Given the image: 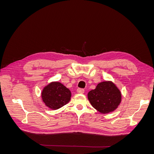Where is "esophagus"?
<instances>
[{
  "label": "esophagus",
  "mask_w": 154,
  "mask_h": 154,
  "mask_svg": "<svg viewBox=\"0 0 154 154\" xmlns=\"http://www.w3.org/2000/svg\"><path fill=\"white\" fill-rule=\"evenodd\" d=\"M77 92L78 94H83V93H84V89H83V88H78Z\"/></svg>",
  "instance_id": "esophagus-1"
}]
</instances>
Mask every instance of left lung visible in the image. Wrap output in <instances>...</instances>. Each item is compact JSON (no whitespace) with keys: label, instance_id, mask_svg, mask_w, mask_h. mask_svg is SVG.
Segmentation results:
<instances>
[{"label":"left lung","instance_id":"obj_1","mask_svg":"<svg viewBox=\"0 0 154 154\" xmlns=\"http://www.w3.org/2000/svg\"><path fill=\"white\" fill-rule=\"evenodd\" d=\"M88 100L91 105L101 114L112 112L122 102V92L112 81L97 83L94 89L88 92Z\"/></svg>","mask_w":154,"mask_h":154}]
</instances>
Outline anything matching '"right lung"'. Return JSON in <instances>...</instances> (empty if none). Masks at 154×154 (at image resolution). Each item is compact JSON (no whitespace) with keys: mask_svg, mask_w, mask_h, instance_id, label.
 Returning a JSON list of instances; mask_svg holds the SVG:
<instances>
[{"mask_svg":"<svg viewBox=\"0 0 154 154\" xmlns=\"http://www.w3.org/2000/svg\"><path fill=\"white\" fill-rule=\"evenodd\" d=\"M41 97L46 106L57 110L69 103L71 100V92L62 83L52 82L43 88Z\"/></svg>","mask_w":154,"mask_h":154,"instance_id":"1","label":"right lung"}]
</instances>
